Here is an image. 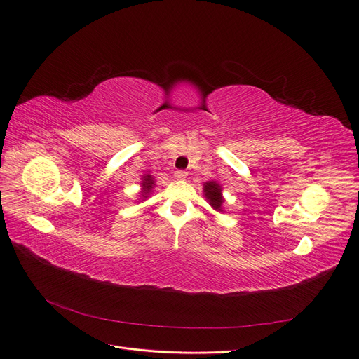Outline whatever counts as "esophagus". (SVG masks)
<instances>
[{
  "label": "esophagus",
  "mask_w": 359,
  "mask_h": 359,
  "mask_svg": "<svg viewBox=\"0 0 359 359\" xmlns=\"http://www.w3.org/2000/svg\"><path fill=\"white\" fill-rule=\"evenodd\" d=\"M186 176H188V171H184V170H176L175 171L176 179H186Z\"/></svg>",
  "instance_id": "1"
}]
</instances>
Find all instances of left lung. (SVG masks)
<instances>
[{
    "instance_id": "obj_1",
    "label": "left lung",
    "mask_w": 359,
    "mask_h": 359,
    "mask_svg": "<svg viewBox=\"0 0 359 359\" xmlns=\"http://www.w3.org/2000/svg\"><path fill=\"white\" fill-rule=\"evenodd\" d=\"M204 195H205V198L208 199V202H210V205L215 210V211H223V208H222V205H223V202H224V198H223V195H222V186L218 184L217 182H207V183H204Z\"/></svg>"
}]
</instances>
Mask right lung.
Wrapping results in <instances>:
<instances>
[{
    "mask_svg": "<svg viewBox=\"0 0 359 359\" xmlns=\"http://www.w3.org/2000/svg\"><path fill=\"white\" fill-rule=\"evenodd\" d=\"M142 196L144 198H147L145 195H148L149 192H151V189L154 188V184H155V182H154V177L151 176V175H145L144 177H142Z\"/></svg>",
    "mask_w": 359,
    "mask_h": 359,
    "instance_id": "obj_1",
    "label": "right lung"
}]
</instances>
